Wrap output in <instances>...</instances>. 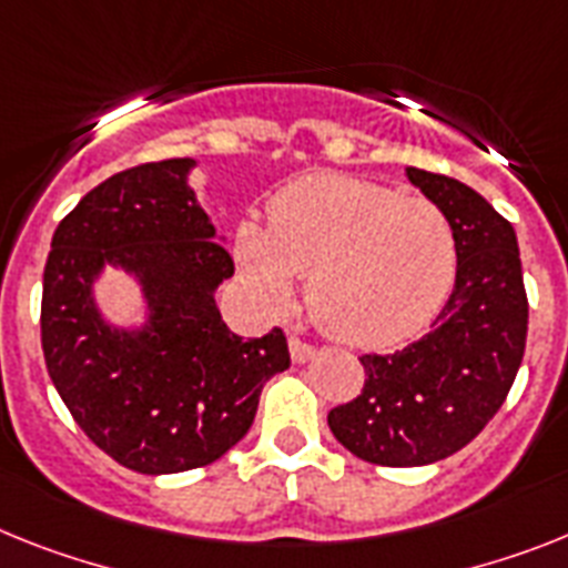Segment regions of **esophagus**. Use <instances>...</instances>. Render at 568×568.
<instances>
[{"instance_id": "34e87169", "label": "esophagus", "mask_w": 568, "mask_h": 568, "mask_svg": "<svg viewBox=\"0 0 568 568\" xmlns=\"http://www.w3.org/2000/svg\"><path fill=\"white\" fill-rule=\"evenodd\" d=\"M288 349H292L294 364H306V361H312V357L317 355V349H314L312 343H308L306 337H300V335L288 337Z\"/></svg>"}]
</instances>
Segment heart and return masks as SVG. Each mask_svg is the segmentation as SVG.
Segmentation results:
<instances>
[{"label":"heart","mask_w":568,"mask_h":568,"mask_svg":"<svg viewBox=\"0 0 568 568\" xmlns=\"http://www.w3.org/2000/svg\"><path fill=\"white\" fill-rule=\"evenodd\" d=\"M236 256L268 306H285L297 276L308 280L314 323L355 349L424 332L456 276L454 227L436 204L332 173L280 190L268 227H240Z\"/></svg>","instance_id":"obj_1"}]
</instances>
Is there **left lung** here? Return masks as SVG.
I'll return each mask as SVG.
<instances>
[{
  "label": "left lung",
  "mask_w": 568,
  "mask_h": 568,
  "mask_svg": "<svg viewBox=\"0 0 568 568\" xmlns=\"http://www.w3.org/2000/svg\"><path fill=\"white\" fill-rule=\"evenodd\" d=\"M456 240V285L424 337L393 355H361L364 389L328 413L349 454L384 468L447 459L497 416L523 364L528 297L517 233L456 179L407 166Z\"/></svg>",
  "instance_id": "1"
}]
</instances>
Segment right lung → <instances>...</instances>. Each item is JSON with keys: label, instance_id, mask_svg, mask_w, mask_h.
<instances>
[{"label": "right lung", "instance_id": "1", "mask_svg": "<svg viewBox=\"0 0 568 568\" xmlns=\"http://www.w3.org/2000/svg\"><path fill=\"white\" fill-rule=\"evenodd\" d=\"M193 159L114 173L57 225L42 274V355L57 393L103 454L138 474H181L225 456L254 424L265 381L292 366L283 328L233 335L213 292L233 256L187 187ZM103 261L142 276L144 333L99 321Z\"/></svg>", "mask_w": 568, "mask_h": 568}]
</instances>
